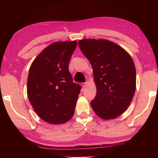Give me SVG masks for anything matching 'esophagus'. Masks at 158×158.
Here are the masks:
<instances>
[{"instance_id": "34e87169", "label": "esophagus", "mask_w": 158, "mask_h": 158, "mask_svg": "<svg viewBox=\"0 0 158 158\" xmlns=\"http://www.w3.org/2000/svg\"><path fill=\"white\" fill-rule=\"evenodd\" d=\"M81 86H82L83 88H85V86H86V85H87V82H84V83H81Z\"/></svg>"}]
</instances>
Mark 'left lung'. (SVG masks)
Listing matches in <instances>:
<instances>
[{
    "instance_id": "obj_1",
    "label": "left lung",
    "mask_w": 158,
    "mask_h": 158,
    "mask_svg": "<svg viewBox=\"0 0 158 158\" xmlns=\"http://www.w3.org/2000/svg\"><path fill=\"white\" fill-rule=\"evenodd\" d=\"M79 46L93 67L97 86L90 102L95 113L108 120L126 110L136 89V69L126 51L106 40L85 39Z\"/></svg>"
}]
</instances>
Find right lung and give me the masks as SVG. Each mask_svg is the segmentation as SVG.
I'll list each match as a JSON object with an SVG mask.
<instances>
[{
    "mask_svg": "<svg viewBox=\"0 0 158 158\" xmlns=\"http://www.w3.org/2000/svg\"><path fill=\"white\" fill-rule=\"evenodd\" d=\"M77 41L54 42L37 56L29 69L27 94L40 118L49 123H64L73 116L81 86L68 69Z\"/></svg>",
    "mask_w": 158,
    "mask_h": 158,
    "instance_id": "obj_1",
    "label": "right lung"
}]
</instances>
